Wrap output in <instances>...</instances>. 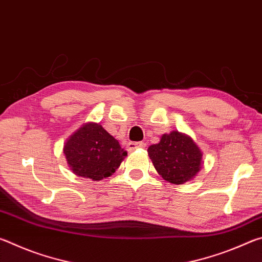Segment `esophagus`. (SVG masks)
I'll list each match as a JSON object with an SVG mask.
<instances>
[{
    "instance_id": "34e87169",
    "label": "esophagus",
    "mask_w": 262,
    "mask_h": 262,
    "mask_svg": "<svg viewBox=\"0 0 262 262\" xmlns=\"http://www.w3.org/2000/svg\"><path fill=\"white\" fill-rule=\"evenodd\" d=\"M147 147V144L144 143V142H129V143L127 144V149L129 150V151H133V150H135L137 148H145Z\"/></svg>"
}]
</instances>
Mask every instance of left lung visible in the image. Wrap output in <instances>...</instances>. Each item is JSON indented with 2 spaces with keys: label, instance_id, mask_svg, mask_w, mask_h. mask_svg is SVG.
<instances>
[{
  "label": "left lung",
  "instance_id": "1",
  "mask_svg": "<svg viewBox=\"0 0 262 262\" xmlns=\"http://www.w3.org/2000/svg\"><path fill=\"white\" fill-rule=\"evenodd\" d=\"M148 154L158 174L174 185L193 179L201 168V150L188 135L177 130L164 134L159 143L150 145Z\"/></svg>",
  "mask_w": 262,
  "mask_h": 262
}]
</instances>
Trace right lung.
<instances>
[{"instance_id": "add662e5", "label": "right lung", "mask_w": 262, "mask_h": 262, "mask_svg": "<svg viewBox=\"0 0 262 262\" xmlns=\"http://www.w3.org/2000/svg\"><path fill=\"white\" fill-rule=\"evenodd\" d=\"M63 154L75 174L95 181L112 176L127 156L118 140L95 122L85 123L69 136Z\"/></svg>"}]
</instances>
